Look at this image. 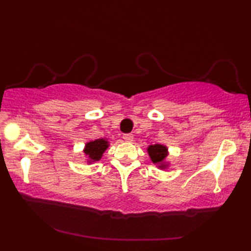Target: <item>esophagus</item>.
I'll use <instances>...</instances> for the list:
<instances>
[{
	"instance_id": "esophagus-1",
	"label": "esophagus",
	"mask_w": 251,
	"mask_h": 251,
	"mask_svg": "<svg viewBox=\"0 0 251 251\" xmlns=\"http://www.w3.org/2000/svg\"><path fill=\"white\" fill-rule=\"evenodd\" d=\"M123 139H125L126 142H132L133 135L132 133H125V135H123Z\"/></svg>"
}]
</instances>
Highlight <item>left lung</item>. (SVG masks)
Wrapping results in <instances>:
<instances>
[{
    "label": "left lung",
    "instance_id": "left-lung-1",
    "mask_svg": "<svg viewBox=\"0 0 251 251\" xmlns=\"http://www.w3.org/2000/svg\"><path fill=\"white\" fill-rule=\"evenodd\" d=\"M147 152L152 160L153 163L157 164V167L161 169L168 167V164L164 163V160L168 156V149L164 145H160V144H155V145H151L147 147Z\"/></svg>",
    "mask_w": 251,
    "mask_h": 251
}]
</instances>
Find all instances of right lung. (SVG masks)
<instances>
[{"label":"right lung","instance_id":"add662e5","mask_svg":"<svg viewBox=\"0 0 251 251\" xmlns=\"http://www.w3.org/2000/svg\"><path fill=\"white\" fill-rule=\"evenodd\" d=\"M108 142L104 138L91 140L85 144V147L83 152L85 155L89 157V162H96V161H99L101 159L102 153L105 152L106 149L108 147Z\"/></svg>","mask_w":251,"mask_h":251}]
</instances>
